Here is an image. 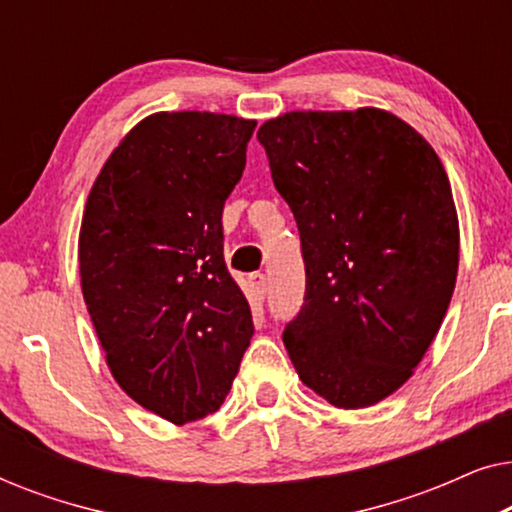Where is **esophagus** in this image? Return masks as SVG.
I'll return each mask as SVG.
<instances>
[{"instance_id":"obj_1","label":"esophagus","mask_w":512,"mask_h":512,"mask_svg":"<svg viewBox=\"0 0 512 512\" xmlns=\"http://www.w3.org/2000/svg\"><path fill=\"white\" fill-rule=\"evenodd\" d=\"M249 291H251V298L256 300V303H263L265 300V293H268V279L261 272H254V275L249 277Z\"/></svg>"}]
</instances>
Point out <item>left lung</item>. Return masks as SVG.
Returning a JSON list of instances; mask_svg holds the SVG:
<instances>
[{
    "instance_id": "left-lung-1",
    "label": "left lung",
    "mask_w": 512,
    "mask_h": 512,
    "mask_svg": "<svg viewBox=\"0 0 512 512\" xmlns=\"http://www.w3.org/2000/svg\"><path fill=\"white\" fill-rule=\"evenodd\" d=\"M296 216L307 289L284 347L335 408L380 403L431 347L459 268L438 153L391 111H289L258 130Z\"/></svg>"
}]
</instances>
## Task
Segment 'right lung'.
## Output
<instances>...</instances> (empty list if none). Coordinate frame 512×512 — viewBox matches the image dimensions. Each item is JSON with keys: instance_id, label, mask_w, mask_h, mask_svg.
Listing matches in <instances>:
<instances>
[{"instance_id": "right-lung-1", "label": "right lung", "mask_w": 512, "mask_h": 512, "mask_svg": "<svg viewBox=\"0 0 512 512\" xmlns=\"http://www.w3.org/2000/svg\"><path fill=\"white\" fill-rule=\"evenodd\" d=\"M254 128L212 111L146 116L83 209L81 291L107 366L132 401L179 426L219 410L254 335L221 226Z\"/></svg>"}]
</instances>
